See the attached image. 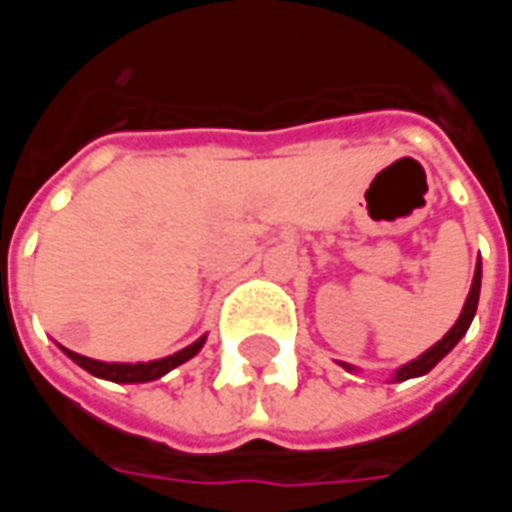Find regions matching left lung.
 <instances>
[{"mask_svg": "<svg viewBox=\"0 0 512 512\" xmlns=\"http://www.w3.org/2000/svg\"><path fill=\"white\" fill-rule=\"evenodd\" d=\"M480 282H483V263H480V257H477L472 288H469V296H466V301H463V310L461 315H458V321L452 323V329L441 337L439 343L430 345L428 351H422L417 359H411V362H406V365L397 367L395 373H392V378H389L392 384H400V381H408V378L425 376V373H430L433 367L439 365L444 356L450 354L455 345L461 343V337L469 332V326H472L474 321V312H477V301H480ZM340 365H343L348 373H359V367L348 365V362H340Z\"/></svg>", "mask_w": 512, "mask_h": 512, "instance_id": "8db88e82", "label": "left lung"}]
</instances>
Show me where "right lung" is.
<instances>
[{"instance_id":"1","label":"right lung","mask_w":512,"mask_h":512,"mask_svg":"<svg viewBox=\"0 0 512 512\" xmlns=\"http://www.w3.org/2000/svg\"><path fill=\"white\" fill-rule=\"evenodd\" d=\"M208 340V334H202L200 340H194L186 348H180L175 354L164 356V359H150V362H101V359H90V356L76 354L62 348V354L73 359L76 365L87 370L90 376L104 378V381H115V384H147V381H156V378L167 376L169 370H175L183 362H189L191 356H197L202 351V345Z\"/></svg>"}]
</instances>
